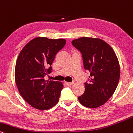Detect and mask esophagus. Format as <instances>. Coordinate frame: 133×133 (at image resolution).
I'll use <instances>...</instances> for the list:
<instances>
[{"label": "esophagus", "mask_w": 133, "mask_h": 133, "mask_svg": "<svg viewBox=\"0 0 133 133\" xmlns=\"http://www.w3.org/2000/svg\"><path fill=\"white\" fill-rule=\"evenodd\" d=\"M65 83H66V85L68 86H71L73 84V82H65Z\"/></svg>", "instance_id": "esophagus-1"}]
</instances>
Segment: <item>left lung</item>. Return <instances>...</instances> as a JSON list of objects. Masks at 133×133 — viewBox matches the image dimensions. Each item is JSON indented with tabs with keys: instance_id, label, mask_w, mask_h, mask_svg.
<instances>
[{
	"instance_id": "obj_1",
	"label": "left lung",
	"mask_w": 133,
	"mask_h": 133,
	"mask_svg": "<svg viewBox=\"0 0 133 133\" xmlns=\"http://www.w3.org/2000/svg\"><path fill=\"white\" fill-rule=\"evenodd\" d=\"M72 45L82 53L84 68L90 72V82L78 97L82 105L95 108L104 104L115 93L120 76V66L115 51L104 40L80 37Z\"/></svg>"
}]
</instances>
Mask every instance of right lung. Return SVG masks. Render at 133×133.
<instances>
[{
  "mask_svg": "<svg viewBox=\"0 0 133 133\" xmlns=\"http://www.w3.org/2000/svg\"><path fill=\"white\" fill-rule=\"evenodd\" d=\"M66 40L38 37L22 48L15 65V79L20 95L34 108L46 110L58 102L63 88L62 82L45 80L51 72L56 54L63 48Z\"/></svg>",
  "mask_w": 133,
  "mask_h": 133,
  "instance_id": "right-lung-1",
  "label": "right lung"
}]
</instances>
